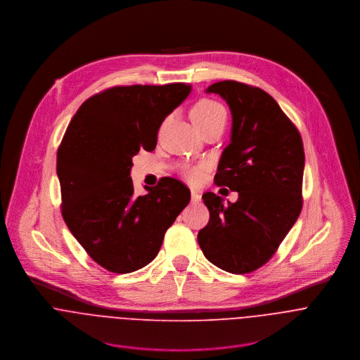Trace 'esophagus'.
<instances>
[{
	"instance_id": "1",
	"label": "esophagus",
	"mask_w": 360,
	"mask_h": 360,
	"mask_svg": "<svg viewBox=\"0 0 360 360\" xmlns=\"http://www.w3.org/2000/svg\"><path fill=\"white\" fill-rule=\"evenodd\" d=\"M191 202L193 204H200L201 202V194H198L197 191H191Z\"/></svg>"
}]
</instances>
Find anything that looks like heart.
Masks as SVG:
<instances>
[{
  "instance_id": "obj_1",
  "label": "heart",
  "mask_w": 360,
  "mask_h": 360,
  "mask_svg": "<svg viewBox=\"0 0 360 360\" xmlns=\"http://www.w3.org/2000/svg\"><path fill=\"white\" fill-rule=\"evenodd\" d=\"M191 119L194 122V124L202 130L206 126L216 123V122H224L226 123V109L223 108L221 103L210 100V98H202L198 103L191 108ZM204 172H205V166L204 165H195V166H183L181 169V174L183 177L191 183V184H197L202 180L204 177Z\"/></svg>"
}]
</instances>
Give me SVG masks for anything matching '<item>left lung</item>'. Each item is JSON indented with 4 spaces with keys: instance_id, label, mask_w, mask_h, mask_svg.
Segmentation results:
<instances>
[{
    "instance_id": "1",
    "label": "left lung",
    "mask_w": 360,
    "mask_h": 360,
    "mask_svg": "<svg viewBox=\"0 0 360 360\" xmlns=\"http://www.w3.org/2000/svg\"><path fill=\"white\" fill-rule=\"evenodd\" d=\"M229 103L231 143L223 151L214 184L238 193L224 205L202 195L209 223L198 233L206 259L233 273L255 271L276 254L302 210L305 153L297 126L259 87L224 80L207 87Z\"/></svg>"
}]
</instances>
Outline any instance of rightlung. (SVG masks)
<instances>
[{
	"mask_svg": "<svg viewBox=\"0 0 360 360\" xmlns=\"http://www.w3.org/2000/svg\"><path fill=\"white\" fill-rule=\"evenodd\" d=\"M191 91L186 83L115 86L72 117L56 153L62 217L90 257L112 273L154 260L166 230L188 205L186 184L163 177L137 197L133 156L154 151L165 117Z\"/></svg>",
	"mask_w": 360,
	"mask_h": 360,
	"instance_id": "1",
	"label": "right lung"
}]
</instances>
